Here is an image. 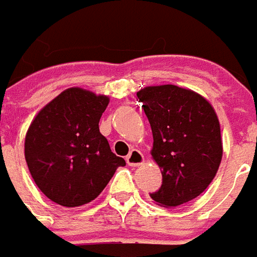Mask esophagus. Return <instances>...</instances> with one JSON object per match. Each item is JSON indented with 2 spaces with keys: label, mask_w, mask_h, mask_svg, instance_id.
<instances>
[{
  "label": "esophagus",
  "mask_w": 257,
  "mask_h": 257,
  "mask_svg": "<svg viewBox=\"0 0 257 257\" xmlns=\"http://www.w3.org/2000/svg\"><path fill=\"white\" fill-rule=\"evenodd\" d=\"M144 162V157L143 154L140 153L139 150H132L129 155L126 157V163H128L129 166H139V165H142Z\"/></svg>",
  "instance_id": "1"
}]
</instances>
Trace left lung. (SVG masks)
Returning a JSON list of instances; mask_svg holds the SVG:
<instances>
[{
    "label": "left lung",
    "instance_id": "obj_1",
    "mask_svg": "<svg viewBox=\"0 0 257 257\" xmlns=\"http://www.w3.org/2000/svg\"><path fill=\"white\" fill-rule=\"evenodd\" d=\"M153 131L151 155L162 170V185L150 196L177 207L193 200L214 180L222 159L220 126L201 95L173 84L138 92Z\"/></svg>",
    "mask_w": 257,
    "mask_h": 257
}]
</instances>
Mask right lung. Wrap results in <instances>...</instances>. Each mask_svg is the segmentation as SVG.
Segmentation results:
<instances>
[{
  "label": "right lung",
  "instance_id": "obj_1",
  "mask_svg": "<svg viewBox=\"0 0 257 257\" xmlns=\"http://www.w3.org/2000/svg\"><path fill=\"white\" fill-rule=\"evenodd\" d=\"M109 98L69 88L46 104L32 121L24 154L34 181L64 207L90 203L109 184L122 158L111 153L99 132Z\"/></svg>",
  "mask_w": 257,
  "mask_h": 257
}]
</instances>
